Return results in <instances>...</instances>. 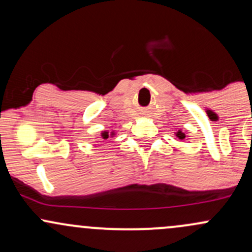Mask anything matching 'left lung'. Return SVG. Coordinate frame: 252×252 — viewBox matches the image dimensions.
Instances as JSON below:
<instances>
[{
	"label": "left lung",
	"instance_id": "8db88e82",
	"mask_svg": "<svg viewBox=\"0 0 252 252\" xmlns=\"http://www.w3.org/2000/svg\"><path fill=\"white\" fill-rule=\"evenodd\" d=\"M175 136H176V137H178V138H179V140H184V138H185V137H186V136H185V134H184V132H182V131H180V130H179V131H178V132H176V134H175Z\"/></svg>",
	"mask_w": 252,
	"mask_h": 252
}]
</instances>
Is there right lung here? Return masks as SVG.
I'll return each instance as SVG.
<instances>
[{"label": "right lung", "instance_id": "right-lung-1", "mask_svg": "<svg viewBox=\"0 0 252 252\" xmlns=\"http://www.w3.org/2000/svg\"><path fill=\"white\" fill-rule=\"evenodd\" d=\"M103 136V138H108L109 137V135H108V132H104V134L102 135Z\"/></svg>", "mask_w": 252, "mask_h": 252}]
</instances>
